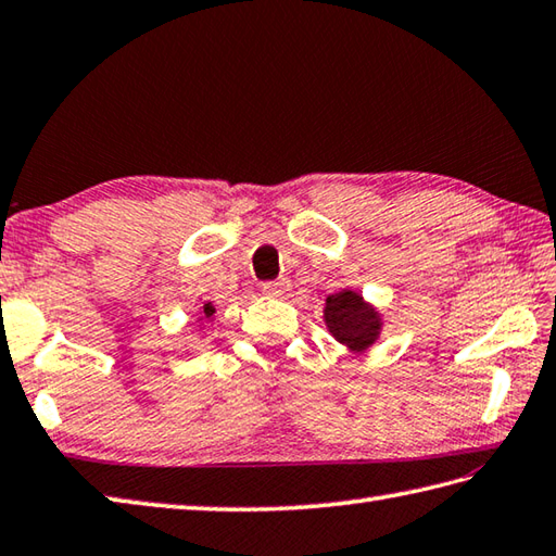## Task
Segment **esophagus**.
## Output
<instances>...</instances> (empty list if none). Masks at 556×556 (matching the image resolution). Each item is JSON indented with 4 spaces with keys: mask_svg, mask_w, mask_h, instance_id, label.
I'll use <instances>...</instances> for the list:
<instances>
[{
    "mask_svg": "<svg viewBox=\"0 0 556 556\" xmlns=\"http://www.w3.org/2000/svg\"><path fill=\"white\" fill-rule=\"evenodd\" d=\"M289 281L287 279H271V281H265L263 285V291L267 293V296H285V293L289 291Z\"/></svg>",
    "mask_w": 556,
    "mask_h": 556,
    "instance_id": "1",
    "label": "esophagus"
}]
</instances>
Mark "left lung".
<instances>
[{"label": "left lung", "mask_w": 556, "mask_h": 556, "mask_svg": "<svg viewBox=\"0 0 556 556\" xmlns=\"http://www.w3.org/2000/svg\"><path fill=\"white\" fill-rule=\"evenodd\" d=\"M325 320L332 334L352 350H366L378 334V315L366 306L362 296L352 291H342L325 303Z\"/></svg>", "instance_id": "8db88e82"}]
</instances>
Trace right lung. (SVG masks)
Instances as JSON below:
<instances>
[{
  "label": "right lung",
  "instance_id": "1",
  "mask_svg": "<svg viewBox=\"0 0 556 556\" xmlns=\"http://www.w3.org/2000/svg\"><path fill=\"white\" fill-rule=\"evenodd\" d=\"M204 313H206V315H212V313H214V308H212V306H204Z\"/></svg>",
  "mask_w": 556,
  "mask_h": 556
}]
</instances>
